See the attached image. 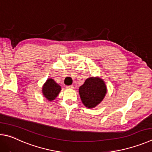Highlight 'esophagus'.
<instances>
[{"label": "esophagus", "mask_w": 152, "mask_h": 152, "mask_svg": "<svg viewBox=\"0 0 152 152\" xmlns=\"http://www.w3.org/2000/svg\"><path fill=\"white\" fill-rule=\"evenodd\" d=\"M66 89H74V86L72 85V86H66Z\"/></svg>", "instance_id": "1"}]
</instances>
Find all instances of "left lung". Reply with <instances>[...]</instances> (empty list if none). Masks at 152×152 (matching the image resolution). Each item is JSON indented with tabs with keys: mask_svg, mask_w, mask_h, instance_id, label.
I'll use <instances>...</instances> for the list:
<instances>
[{
	"mask_svg": "<svg viewBox=\"0 0 152 152\" xmlns=\"http://www.w3.org/2000/svg\"><path fill=\"white\" fill-rule=\"evenodd\" d=\"M79 92L84 105L88 108H93L103 100L107 89L102 79L89 77L79 87Z\"/></svg>",
	"mask_w": 152,
	"mask_h": 152,
	"instance_id": "8db88e82",
	"label": "left lung"
}]
</instances>
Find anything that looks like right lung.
<instances>
[{
  "instance_id": "1",
  "label": "right lung",
  "mask_w": 152,
  "mask_h": 152,
  "mask_svg": "<svg viewBox=\"0 0 152 152\" xmlns=\"http://www.w3.org/2000/svg\"><path fill=\"white\" fill-rule=\"evenodd\" d=\"M61 87L52 79H49L42 87V93L49 101L55 99L61 91Z\"/></svg>"
}]
</instances>
